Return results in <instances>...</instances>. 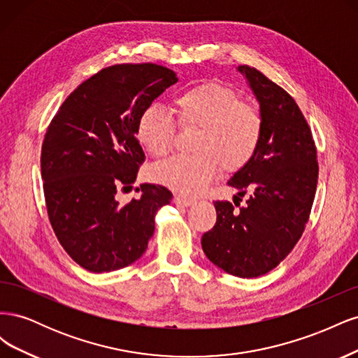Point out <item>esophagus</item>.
Returning a JSON list of instances; mask_svg holds the SVG:
<instances>
[{
  "instance_id": "34e87169",
  "label": "esophagus",
  "mask_w": 358,
  "mask_h": 358,
  "mask_svg": "<svg viewBox=\"0 0 358 358\" xmlns=\"http://www.w3.org/2000/svg\"><path fill=\"white\" fill-rule=\"evenodd\" d=\"M175 203L176 204H179V206H183V208H187V206H191L192 203H194V200L192 199H189V197H183V196H175Z\"/></svg>"
}]
</instances>
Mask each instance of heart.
Masks as SVG:
<instances>
[{
	"label": "heart",
	"mask_w": 358,
	"mask_h": 358,
	"mask_svg": "<svg viewBox=\"0 0 358 358\" xmlns=\"http://www.w3.org/2000/svg\"><path fill=\"white\" fill-rule=\"evenodd\" d=\"M182 128H197L189 155L173 157L150 169V178L173 191L197 194L222 169H243L255 157L264 134V121L255 106L220 82H204L178 94L171 101ZM175 122L169 112L149 106L140 113L136 138L149 155L169 154Z\"/></svg>",
	"instance_id": "heart-1"
}]
</instances>
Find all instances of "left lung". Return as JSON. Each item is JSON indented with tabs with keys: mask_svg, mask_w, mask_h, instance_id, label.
Returning <instances> with one entry per match:
<instances>
[{
	"mask_svg": "<svg viewBox=\"0 0 358 358\" xmlns=\"http://www.w3.org/2000/svg\"><path fill=\"white\" fill-rule=\"evenodd\" d=\"M264 121L255 157L227 182L237 195L253 194L245 206L234 196L215 201L216 222L201 237L210 262L239 278H258L275 268L305 231L318 182L317 148L294 99L254 67L239 66Z\"/></svg>",
	"mask_w": 358,
	"mask_h": 358,
	"instance_id": "obj_1",
	"label": "left lung"
}]
</instances>
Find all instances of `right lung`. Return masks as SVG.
<instances>
[{
	"mask_svg": "<svg viewBox=\"0 0 358 358\" xmlns=\"http://www.w3.org/2000/svg\"><path fill=\"white\" fill-rule=\"evenodd\" d=\"M178 82L157 64H117L80 83L62 103L43 140L41 179L52 229L66 252L94 273L127 267L142 257L155 230V213L173 194L143 183L131 189L145 152L137 119Z\"/></svg>",
	"mask_w": 358,
	"mask_h": 358,
	"instance_id": "add662e5",
	"label": "right lung"
}]
</instances>
